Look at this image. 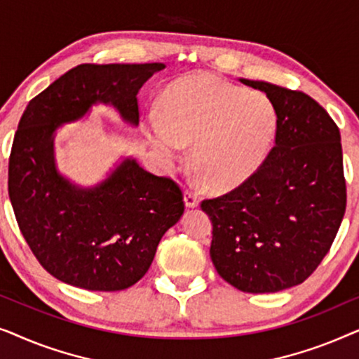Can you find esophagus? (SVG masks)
Segmentation results:
<instances>
[{
    "instance_id": "1",
    "label": "esophagus",
    "mask_w": 359,
    "mask_h": 359,
    "mask_svg": "<svg viewBox=\"0 0 359 359\" xmlns=\"http://www.w3.org/2000/svg\"><path fill=\"white\" fill-rule=\"evenodd\" d=\"M184 204H186V208H198V205H199L198 194L193 193V191L186 189V193H184Z\"/></svg>"
}]
</instances>
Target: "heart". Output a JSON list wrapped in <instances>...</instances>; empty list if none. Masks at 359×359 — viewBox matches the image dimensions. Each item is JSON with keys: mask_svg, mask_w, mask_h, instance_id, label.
<instances>
[{"mask_svg": "<svg viewBox=\"0 0 359 359\" xmlns=\"http://www.w3.org/2000/svg\"><path fill=\"white\" fill-rule=\"evenodd\" d=\"M276 126V109L266 95L210 73H191L166 86L160 116H150L145 130L168 161L178 160L181 145H193L191 163L201 183L222 193L257 173Z\"/></svg>", "mask_w": 359, "mask_h": 359, "instance_id": "obj_1", "label": "heart"}]
</instances>
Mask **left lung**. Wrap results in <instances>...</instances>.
<instances>
[{
	"mask_svg": "<svg viewBox=\"0 0 359 359\" xmlns=\"http://www.w3.org/2000/svg\"><path fill=\"white\" fill-rule=\"evenodd\" d=\"M266 93L278 116L274 147L257 173L201 208L212 220L210 258L243 292H278L316 271L345 215L340 130L302 91L240 78Z\"/></svg>",
	"mask_w": 359,
	"mask_h": 359,
	"instance_id": "8db88e82",
	"label": "left lung"
}]
</instances>
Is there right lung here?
Here are the masks:
<instances>
[{"label": "right lung", "instance_id": "add662e5", "mask_svg": "<svg viewBox=\"0 0 359 359\" xmlns=\"http://www.w3.org/2000/svg\"><path fill=\"white\" fill-rule=\"evenodd\" d=\"M165 63H83L29 101L9 155L8 191L21 233L53 278L88 291H122L144 278L166 230L184 212L171 178L126 158L95 188L58 173L53 134L102 102L139 124L137 93Z\"/></svg>", "mask_w": 359, "mask_h": 359}]
</instances>
